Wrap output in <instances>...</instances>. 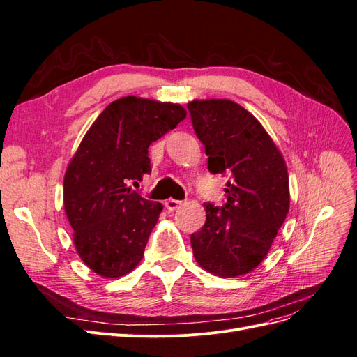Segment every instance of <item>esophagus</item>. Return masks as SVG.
<instances>
[{"label":"esophagus","mask_w":357,"mask_h":357,"mask_svg":"<svg viewBox=\"0 0 357 357\" xmlns=\"http://www.w3.org/2000/svg\"><path fill=\"white\" fill-rule=\"evenodd\" d=\"M181 205V201H178V199H172V198H169V199H167L165 201V208L167 210H169V211H174V210H177L178 207Z\"/></svg>","instance_id":"34e87169"}]
</instances>
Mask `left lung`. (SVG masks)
I'll return each instance as SVG.
<instances>
[{"label": "left lung", "mask_w": 357, "mask_h": 357, "mask_svg": "<svg viewBox=\"0 0 357 357\" xmlns=\"http://www.w3.org/2000/svg\"><path fill=\"white\" fill-rule=\"evenodd\" d=\"M213 174H226V202H205L207 219L190 235L195 261L218 277L244 275L268 255L290 205L284 158L262 123L229 100L188 104Z\"/></svg>", "instance_id": "obj_1"}]
</instances>
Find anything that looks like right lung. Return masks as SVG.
Wrapping results in <instances>:
<instances>
[{
  "label": "right lung",
  "mask_w": 357,
  "mask_h": 357,
  "mask_svg": "<svg viewBox=\"0 0 357 357\" xmlns=\"http://www.w3.org/2000/svg\"><path fill=\"white\" fill-rule=\"evenodd\" d=\"M185 117L180 104L129 95L107 105L83 137L63 177V208L75 250L95 274L122 277L143 259L164 207L131 185L152 171L149 146Z\"/></svg>",
  "instance_id": "1"
}]
</instances>
